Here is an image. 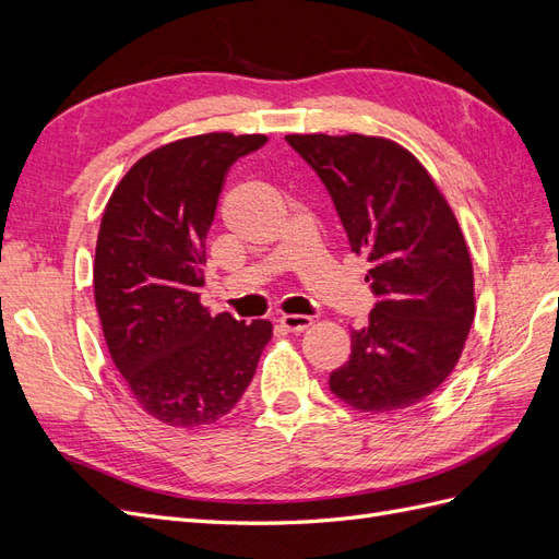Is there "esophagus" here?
I'll use <instances>...</instances> for the list:
<instances>
[{
  "mask_svg": "<svg viewBox=\"0 0 559 559\" xmlns=\"http://www.w3.org/2000/svg\"><path fill=\"white\" fill-rule=\"evenodd\" d=\"M277 321L286 331H292V333H300V331H306L308 326H312V317H306V314H282Z\"/></svg>",
  "mask_w": 559,
  "mask_h": 559,
  "instance_id": "obj_1",
  "label": "esophagus"
}]
</instances>
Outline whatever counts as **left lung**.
Wrapping results in <instances>:
<instances>
[{
  "label": "left lung",
  "instance_id": "obj_1",
  "mask_svg": "<svg viewBox=\"0 0 559 559\" xmlns=\"http://www.w3.org/2000/svg\"><path fill=\"white\" fill-rule=\"evenodd\" d=\"M324 181L366 282L378 298L352 329L349 361L331 392L361 413H396L441 386L476 314L473 265L460 224L408 148L368 134H286Z\"/></svg>",
  "mask_w": 559,
  "mask_h": 559
}]
</instances>
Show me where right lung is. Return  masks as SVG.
<instances>
[{
	"instance_id": "1",
	"label": "right lung",
	"mask_w": 559,
	"mask_h": 559,
	"mask_svg": "<svg viewBox=\"0 0 559 559\" xmlns=\"http://www.w3.org/2000/svg\"><path fill=\"white\" fill-rule=\"evenodd\" d=\"M265 134L210 132L151 151L118 181L95 247V306L111 361L132 396L167 427L212 425L235 408L267 319L251 324L200 306L205 238L228 167Z\"/></svg>"
}]
</instances>
